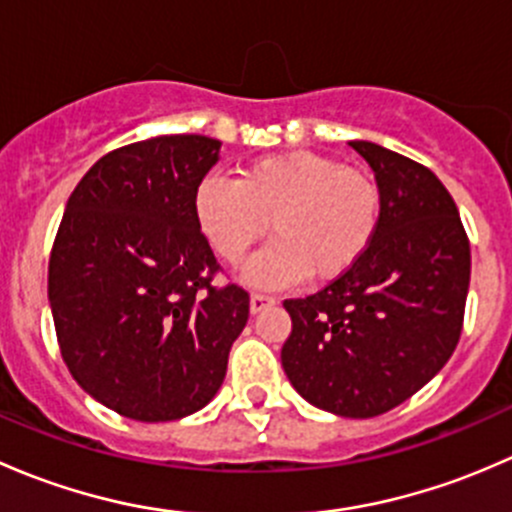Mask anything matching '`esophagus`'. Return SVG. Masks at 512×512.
Listing matches in <instances>:
<instances>
[{
  "instance_id": "esophagus-1",
  "label": "esophagus",
  "mask_w": 512,
  "mask_h": 512,
  "mask_svg": "<svg viewBox=\"0 0 512 512\" xmlns=\"http://www.w3.org/2000/svg\"><path fill=\"white\" fill-rule=\"evenodd\" d=\"M272 304H275V297H267V294L255 292V294H252V297H250V312H252V314H260L262 309L272 307Z\"/></svg>"
}]
</instances>
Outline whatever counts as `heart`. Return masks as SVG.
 <instances>
[{
	"label": "heart",
	"mask_w": 512,
	"mask_h": 512,
	"mask_svg": "<svg viewBox=\"0 0 512 512\" xmlns=\"http://www.w3.org/2000/svg\"><path fill=\"white\" fill-rule=\"evenodd\" d=\"M381 213L369 173L312 151L247 163L237 180L205 175L195 188V218L227 265H240L272 225L275 242L245 270L257 287L339 280L374 245Z\"/></svg>",
	"instance_id": "obj_1"
}]
</instances>
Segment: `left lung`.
Returning <instances> with one entry per match:
<instances>
[{"mask_svg":"<svg viewBox=\"0 0 512 512\" xmlns=\"http://www.w3.org/2000/svg\"><path fill=\"white\" fill-rule=\"evenodd\" d=\"M349 146L384 198L359 265L317 294L285 299L292 317L282 369L302 399L347 418L404 404L443 369L461 339L471 245L441 180L369 141Z\"/></svg>","mask_w":512,"mask_h":512,"instance_id":"obj_1","label":"left lung"}]
</instances>
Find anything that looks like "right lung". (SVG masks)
Returning <instances> with one entry per match:
<instances>
[{
  "label": "right lung",
  "instance_id": "add662e5",
  "mask_svg": "<svg viewBox=\"0 0 512 512\" xmlns=\"http://www.w3.org/2000/svg\"><path fill=\"white\" fill-rule=\"evenodd\" d=\"M220 141L158 136L106 153L66 203L49 257L61 356L98 404L175 421L218 394L250 294L220 270L195 218V188Z\"/></svg>",
  "mask_w": 512,
  "mask_h": 512
}]
</instances>
